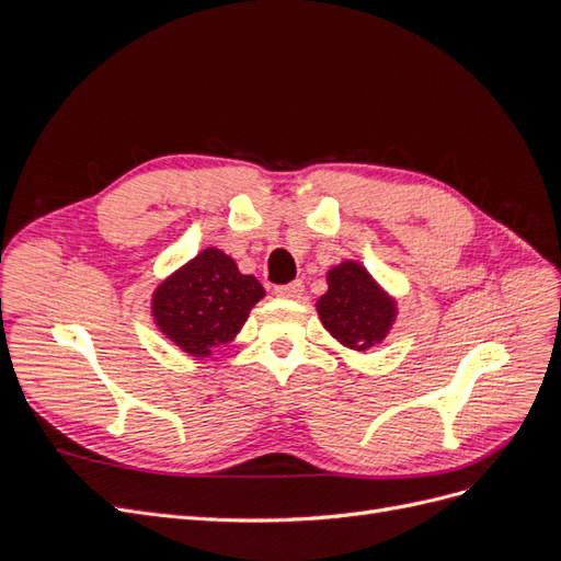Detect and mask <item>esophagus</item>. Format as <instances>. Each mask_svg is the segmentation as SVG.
Listing matches in <instances>:
<instances>
[{
    "label": "esophagus",
    "mask_w": 561,
    "mask_h": 561,
    "mask_svg": "<svg viewBox=\"0 0 561 561\" xmlns=\"http://www.w3.org/2000/svg\"><path fill=\"white\" fill-rule=\"evenodd\" d=\"M301 293H304L301 280H295V283H287V285H278L276 287V295L283 297V299H299Z\"/></svg>",
    "instance_id": "esophagus-1"
}]
</instances>
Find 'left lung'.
<instances>
[{
    "mask_svg": "<svg viewBox=\"0 0 561 561\" xmlns=\"http://www.w3.org/2000/svg\"><path fill=\"white\" fill-rule=\"evenodd\" d=\"M325 280L328 293L316 301L322 328L358 353L381 344L398 320V299L355 260L334 264Z\"/></svg>",
    "mask_w": 561,
    "mask_h": 561,
    "instance_id": "left-lung-1",
    "label": "left lung"
}]
</instances>
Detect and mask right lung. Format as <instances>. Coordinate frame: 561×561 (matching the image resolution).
Segmentation results:
<instances>
[{
	"mask_svg": "<svg viewBox=\"0 0 561 561\" xmlns=\"http://www.w3.org/2000/svg\"><path fill=\"white\" fill-rule=\"evenodd\" d=\"M264 295L257 278L241 274L231 254L210 245L154 287L151 318L168 342L206 360L233 342Z\"/></svg>",
	"mask_w": 561,
	"mask_h": 561,
	"instance_id": "add662e5",
	"label": "right lung"
}]
</instances>
